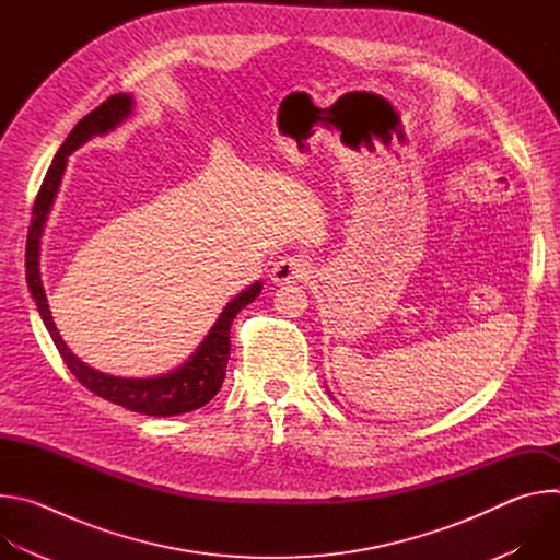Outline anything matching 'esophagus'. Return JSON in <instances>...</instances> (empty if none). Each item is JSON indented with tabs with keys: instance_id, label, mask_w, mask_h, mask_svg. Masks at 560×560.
I'll return each mask as SVG.
<instances>
[{
	"instance_id": "obj_1",
	"label": "esophagus",
	"mask_w": 560,
	"mask_h": 560,
	"mask_svg": "<svg viewBox=\"0 0 560 560\" xmlns=\"http://www.w3.org/2000/svg\"><path fill=\"white\" fill-rule=\"evenodd\" d=\"M310 275H312V264H310L305 257H299V255L279 259V261L272 266V270H270V279H272V283H277V285H283V283H301V281L310 279Z\"/></svg>"
}]
</instances>
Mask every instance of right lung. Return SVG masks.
<instances>
[{"instance_id":"obj_1","label":"right lung","mask_w":560,"mask_h":560,"mask_svg":"<svg viewBox=\"0 0 560 560\" xmlns=\"http://www.w3.org/2000/svg\"><path fill=\"white\" fill-rule=\"evenodd\" d=\"M130 110H132L130 95L126 93L113 95L79 121L61 143L33 206V219H31L28 238H26V281L37 303L42 322L52 337V343L57 346L63 363L68 365V370L74 374L79 383L89 387L93 394L106 398V401L117 404L130 412H139L148 417H175V415L192 412L206 406L221 389V383L225 378V365L230 359V326L234 322V316L259 296L264 283L261 281L253 283L223 307V312L219 314L217 324L212 326L203 343L195 350V354L182 368L154 378H121V376H110L93 370L91 365L79 361L68 350V346L63 343V339L55 328L48 301H46V292L42 285V275H39L42 232H44L48 212L52 208L55 195L59 190L68 154L79 145H84L91 137L106 135L108 130L119 126L130 115Z\"/></svg>"}]
</instances>
